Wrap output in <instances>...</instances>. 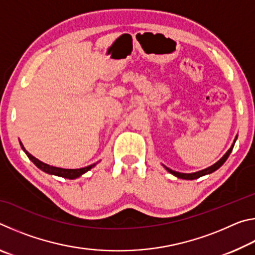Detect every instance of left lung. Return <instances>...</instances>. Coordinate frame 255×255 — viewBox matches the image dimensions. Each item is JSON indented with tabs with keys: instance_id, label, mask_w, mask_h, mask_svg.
Segmentation results:
<instances>
[{
	"instance_id": "left-lung-1",
	"label": "left lung",
	"mask_w": 255,
	"mask_h": 255,
	"mask_svg": "<svg viewBox=\"0 0 255 255\" xmlns=\"http://www.w3.org/2000/svg\"><path fill=\"white\" fill-rule=\"evenodd\" d=\"M236 139H237V136L235 137L234 141H233V144H232V146H231V148L228 149L225 154H224V156H223L221 159H219V161H217V162H216L215 164H213V165H211V166L207 167V169H204V170L198 171V172H193V173H181V172H176V171H173V170L169 169V167H166L165 165H163V166L165 167V170H166L167 172H170L171 174H173L174 176H176V178H179V179H183V180H195V179L200 178V176H204V175H207V174H210V173H213V172H215L216 170H218L219 167H221V166L223 165V164L226 162V159L228 158V156H230V154L232 153L233 147H234Z\"/></svg>"
}]
</instances>
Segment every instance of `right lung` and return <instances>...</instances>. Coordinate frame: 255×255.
<instances>
[{
  "label": "right lung",
  "mask_w": 255,
  "mask_h": 255,
  "mask_svg": "<svg viewBox=\"0 0 255 255\" xmlns=\"http://www.w3.org/2000/svg\"><path fill=\"white\" fill-rule=\"evenodd\" d=\"M20 146L21 148L23 149V152L27 154V156L29 157L30 161H31L34 165H36L38 169H40L41 171L46 172V173L51 174V175H57V176H62V178H65V179H70V180H74L76 178H79L82 174H84L85 172H88L94 167L98 164L94 163L91 164V165L89 166H85V167H81V169H63V167H56V166H51L49 164H46L44 162L39 161V159L36 158L34 156H32L31 154H30L27 149L24 148V146L22 145V143L20 141Z\"/></svg>",
  "instance_id": "add662e5"
}]
</instances>
